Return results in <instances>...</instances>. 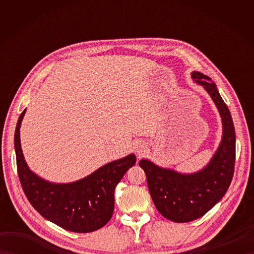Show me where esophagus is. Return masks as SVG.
<instances>
[{
    "label": "esophagus",
    "mask_w": 254,
    "mask_h": 254,
    "mask_svg": "<svg viewBox=\"0 0 254 254\" xmlns=\"http://www.w3.org/2000/svg\"><path fill=\"white\" fill-rule=\"evenodd\" d=\"M144 147H145V146H144L143 144H139L138 146L136 147V153H137L138 155H141V154L144 152Z\"/></svg>",
    "instance_id": "obj_1"
}]
</instances>
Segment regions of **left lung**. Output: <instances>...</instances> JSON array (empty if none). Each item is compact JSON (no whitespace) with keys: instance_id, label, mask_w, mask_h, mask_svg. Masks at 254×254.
<instances>
[{"instance_id":"left-lung-1","label":"left lung","mask_w":254,"mask_h":254,"mask_svg":"<svg viewBox=\"0 0 254 254\" xmlns=\"http://www.w3.org/2000/svg\"><path fill=\"white\" fill-rule=\"evenodd\" d=\"M192 77L204 86L222 117L224 133L217 152L204 169L192 175L178 174L149 160H139L156 208L165 218L176 223L192 222L206 214L227 192L235 171L236 133L228 107L208 76L193 72Z\"/></svg>"}]
</instances>
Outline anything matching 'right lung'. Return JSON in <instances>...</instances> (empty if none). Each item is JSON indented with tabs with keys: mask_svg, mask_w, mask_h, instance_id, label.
Masks as SVG:
<instances>
[{
	"mask_svg": "<svg viewBox=\"0 0 254 254\" xmlns=\"http://www.w3.org/2000/svg\"><path fill=\"white\" fill-rule=\"evenodd\" d=\"M26 109L16 126L14 145L17 172L25 195L42 217L74 233H91L109 222L115 208V189L134 166L133 154L102 166L88 177L66 185H56L30 171L20 147L19 127Z\"/></svg>",
	"mask_w": 254,
	"mask_h": 254,
	"instance_id": "right-lung-1",
	"label": "right lung"
}]
</instances>
